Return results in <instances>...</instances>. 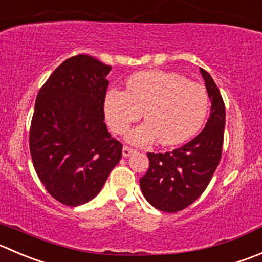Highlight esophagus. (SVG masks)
<instances>
[{"mask_svg": "<svg viewBox=\"0 0 262 262\" xmlns=\"http://www.w3.org/2000/svg\"><path fill=\"white\" fill-rule=\"evenodd\" d=\"M134 152L136 151H134L133 148H130V147H128V146L123 147V156L124 157H129L132 154H134Z\"/></svg>", "mask_w": 262, "mask_h": 262, "instance_id": "obj_1", "label": "esophagus"}]
</instances>
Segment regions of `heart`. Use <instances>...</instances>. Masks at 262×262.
I'll list each match as a JSON object with an SVG mask.
<instances>
[{
	"label": "heart",
	"mask_w": 262,
	"mask_h": 262,
	"mask_svg": "<svg viewBox=\"0 0 262 262\" xmlns=\"http://www.w3.org/2000/svg\"><path fill=\"white\" fill-rule=\"evenodd\" d=\"M209 96L201 84L164 70H147L126 80L125 92L110 90L103 111L108 125L121 134L142 118L146 123L128 132L125 139L134 146H149L159 139L174 146L197 133L206 118Z\"/></svg>",
	"instance_id": "b5f03b06"
}]
</instances>
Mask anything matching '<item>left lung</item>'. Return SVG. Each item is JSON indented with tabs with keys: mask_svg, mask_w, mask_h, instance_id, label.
<instances>
[{
	"mask_svg": "<svg viewBox=\"0 0 262 262\" xmlns=\"http://www.w3.org/2000/svg\"><path fill=\"white\" fill-rule=\"evenodd\" d=\"M211 101V113L201 133L179 148L147 156L149 167L139 179L144 199L157 210L177 212L192 205L209 185L222 157L225 105L211 75L200 69Z\"/></svg>",
	"mask_w": 262,
	"mask_h": 262,
	"instance_id": "left-lung-1",
	"label": "left lung"
}]
</instances>
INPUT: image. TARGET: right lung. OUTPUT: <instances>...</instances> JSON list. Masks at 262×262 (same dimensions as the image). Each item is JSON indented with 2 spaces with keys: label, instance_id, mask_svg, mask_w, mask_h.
Returning a JSON list of instances; mask_svg holds the SVG:
<instances>
[{
  "label": "right lung",
  "instance_id": "right-lung-1",
  "mask_svg": "<svg viewBox=\"0 0 262 262\" xmlns=\"http://www.w3.org/2000/svg\"><path fill=\"white\" fill-rule=\"evenodd\" d=\"M110 70L90 55L70 57L35 98L29 134L33 165L47 192L67 206L95 199L121 159L123 144L103 121Z\"/></svg>",
  "mask_w": 262,
  "mask_h": 262
}]
</instances>
